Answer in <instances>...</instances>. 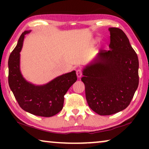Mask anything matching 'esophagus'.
I'll return each instance as SVG.
<instances>
[{
  "label": "esophagus",
  "mask_w": 149,
  "mask_h": 149,
  "mask_svg": "<svg viewBox=\"0 0 149 149\" xmlns=\"http://www.w3.org/2000/svg\"><path fill=\"white\" fill-rule=\"evenodd\" d=\"M77 76L78 78H81L82 77V71H81V69H78L77 70Z\"/></svg>",
  "instance_id": "esophagus-1"
}]
</instances>
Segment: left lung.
Wrapping results in <instances>:
<instances>
[{
    "mask_svg": "<svg viewBox=\"0 0 149 149\" xmlns=\"http://www.w3.org/2000/svg\"><path fill=\"white\" fill-rule=\"evenodd\" d=\"M109 50L100 52L83 69L89 107L100 115L125 109L139 83L137 54L123 30L109 28Z\"/></svg>",
    "mask_w": 149,
    "mask_h": 149,
    "instance_id": "1",
    "label": "left lung"
}]
</instances>
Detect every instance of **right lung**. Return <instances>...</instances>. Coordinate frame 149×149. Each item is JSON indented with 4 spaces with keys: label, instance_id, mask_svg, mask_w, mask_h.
Here are the masks:
<instances>
[{
    "label": "right lung",
    "instance_id": "obj_1",
    "mask_svg": "<svg viewBox=\"0 0 149 149\" xmlns=\"http://www.w3.org/2000/svg\"><path fill=\"white\" fill-rule=\"evenodd\" d=\"M21 34L9 58V85L19 107L36 116L49 117L63 109L64 95L76 82V71L63 74L44 85H35L26 80L20 70V52L26 34Z\"/></svg>",
    "mask_w": 149,
    "mask_h": 149
}]
</instances>
